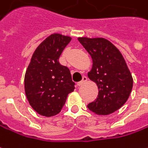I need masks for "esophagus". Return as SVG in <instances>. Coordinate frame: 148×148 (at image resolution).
Returning <instances> with one entry per match:
<instances>
[{"instance_id":"obj_1","label":"esophagus","mask_w":148,"mask_h":148,"mask_svg":"<svg viewBox=\"0 0 148 148\" xmlns=\"http://www.w3.org/2000/svg\"><path fill=\"white\" fill-rule=\"evenodd\" d=\"M86 81H87V77H86V76H84V77H82V80L81 82H77V86H82V85L84 84L85 82H86Z\"/></svg>"}]
</instances>
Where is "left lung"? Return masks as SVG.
<instances>
[{
  "mask_svg": "<svg viewBox=\"0 0 148 148\" xmlns=\"http://www.w3.org/2000/svg\"><path fill=\"white\" fill-rule=\"evenodd\" d=\"M77 40L92 58L87 76L99 89L98 98L87 105L99 115L114 113L124 105L133 86V78L120 51L103 38L82 37Z\"/></svg>",
  "mask_w": 148,
  "mask_h": 148,
  "instance_id": "left-lung-1",
  "label": "left lung"
}]
</instances>
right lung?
Instances as JSON below:
<instances>
[{
    "label": "right lung",
    "mask_w": 148,
    "mask_h": 148,
    "mask_svg": "<svg viewBox=\"0 0 148 148\" xmlns=\"http://www.w3.org/2000/svg\"><path fill=\"white\" fill-rule=\"evenodd\" d=\"M71 41L69 36L49 35L35 49L25 72V92L29 103L45 117L59 113L74 90L71 71L58 61Z\"/></svg>",
    "instance_id": "obj_1"
}]
</instances>
